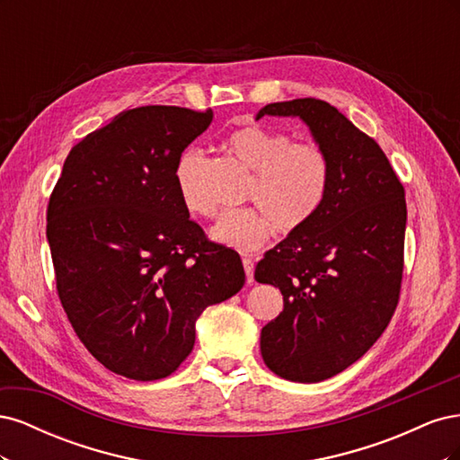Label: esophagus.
Masks as SVG:
<instances>
[{"instance_id": "1", "label": "esophagus", "mask_w": 460, "mask_h": 460, "mask_svg": "<svg viewBox=\"0 0 460 460\" xmlns=\"http://www.w3.org/2000/svg\"><path fill=\"white\" fill-rule=\"evenodd\" d=\"M243 269L247 276V284H253V261L252 259H243Z\"/></svg>"}]
</instances>
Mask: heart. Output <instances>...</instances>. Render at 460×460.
<instances>
[{
  "label": "heart",
  "instance_id": "obj_1",
  "mask_svg": "<svg viewBox=\"0 0 460 460\" xmlns=\"http://www.w3.org/2000/svg\"><path fill=\"white\" fill-rule=\"evenodd\" d=\"M225 151L253 172L245 201L255 207L235 208L218 218L211 230L218 243L249 253L264 245L276 226L284 234L303 228L323 207L330 186V159L318 144L294 142L280 130L259 124L230 132ZM203 153L188 147L176 161L174 180L191 215L213 217L217 207L201 191Z\"/></svg>",
  "mask_w": 460,
  "mask_h": 460
}]
</instances>
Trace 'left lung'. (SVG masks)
<instances>
[{
    "label": "left lung",
    "instance_id": "left-lung-1",
    "mask_svg": "<svg viewBox=\"0 0 460 460\" xmlns=\"http://www.w3.org/2000/svg\"><path fill=\"white\" fill-rule=\"evenodd\" d=\"M299 117L328 153L330 186L303 228L257 262L255 280L280 288L284 311L262 328V360L291 382L314 384L363 357L392 320L405 267V188L385 153L314 97L269 103Z\"/></svg>",
    "mask_w": 460,
    "mask_h": 460
}]
</instances>
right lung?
Instances as JSON below:
<instances>
[{
	"label": "right lung",
	"mask_w": 460,
	"mask_h": 460,
	"mask_svg": "<svg viewBox=\"0 0 460 460\" xmlns=\"http://www.w3.org/2000/svg\"><path fill=\"white\" fill-rule=\"evenodd\" d=\"M213 111L146 105L78 142L48 205L58 296L78 340L111 372L171 376L196 320L243 288L240 255L190 218L174 180Z\"/></svg>",
	"instance_id": "right-lung-1"
}]
</instances>
